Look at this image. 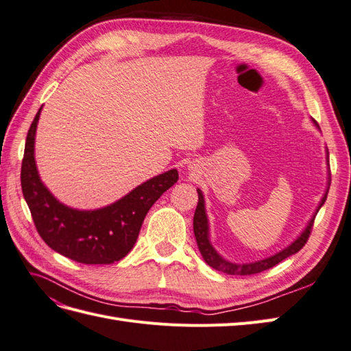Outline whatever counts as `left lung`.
<instances>
[{
	"label": "left lung",
	"mask_w": 351,
	"mask_h": 351,
	"mask_svg": "<svg viewBox=\"0 0 351 351\" xmlns=\"http://www.w3.org/2000/svg\"><path fill=\"white\" fill-rule=\"evenodd\" d=\"M312 123L319 129V125L317 123L312 119ZM326 165L329 169V154L326 149ZM328 186L325 193L319 202V205H317L316 210L313 212L312 218L307 222V226L304 227V230L300 232L299 236H297L295 240H293L289 246L281 249L280 252L271 254L268 258H263L259 261H254V262H247V263H236V262H231L227 261L226 258H222L221 254L215 250V247L212 246L210 243V232H209V221H208V215H206V209H205V197L204 193H202V190L197 189V195H199V202H197V206L195 210V217H193V231H195V237H196V243H197V247L199 252L202 254V258L204 261L209 265L210 268H214L219 272H224L228 275H253V274H258L262 271H267L275 265L280 263L281 261H284L285 258L291 256V254L299 252L309 239L311 234V230L313 226V221L315 217L317 214V210L322 208V205L325 204L326 200V195H328V190H329V183H331V177H329V171H328Z\"/></svg>",
	"instance_id": "1"
}]
</instances>
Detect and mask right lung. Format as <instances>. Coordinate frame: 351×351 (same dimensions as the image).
I'll list each match as a JSON object with an SVG mask.
<instances>
[{
	"label": "right lung",
	"mask_w": 351,
	"mask_h": 351,
	"mask_svg": "<svg viewBox=\"0 0 351 351\" xmlns=\"http://www.w3.org/2000/svg\"><path fill=\"white\" fill-rule=\"evenodd\" d=\"M39 108L26 137L22 190L39 236L62 256L86 265L119 262L139 236L147 210L178 180L176 168L155 176L114 204L98 209H76L60 202L42 183L35 161Z\"/></svg>",
	"instance_id": "1"
}]
</instances>
